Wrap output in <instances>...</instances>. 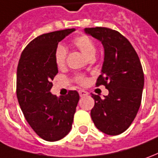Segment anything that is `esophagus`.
<instances>
[{
	"mask_svg": "<svg viewBox=\"0 0 158 158\" xmlns=\"http://www.w3.org/2000/svg\"><path fill=\"white\" fill-rule=\"evenodd\" d=\"M78 92H79V94H80V96H81V97L87 96V95L89 94V92H87V91H85V90H79Z\"/></svg>",
	"mask_w": 158,
	"mask_h": 158,
	"instance_id": "obj_1",
	"label": "esophagus"
}]
</instances>
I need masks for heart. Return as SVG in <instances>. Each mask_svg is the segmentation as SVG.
Returning a JSON list of instances; mask_svg holds the SVG:
<instances>
[{"label": "heart", "mask_w": 158, "mask_h": 158, "mask_svg": "<svg viewBox=\"0 0 158 158\" xmlns=\"http://www.w3.org/2000/svg\"><path fill=\"white\" fill-rule=\"evenodd\" d=\"M73 44L87 57L94 58L96 52V46L92 39L87 35H80L75 38L73 40ZM67 51L63 45H58L55 51V61L58 67H63L66 63ZM75 80L77 83L81 85H86L88 83V79L85 77L78 75L75 77Z\"/></svg>", "instance_id": "1"}]
</instances>
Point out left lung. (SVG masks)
<instances>
[{
    "instance_id": "1",
    "label": "left lung",
    "mask_w": 158,
    "mask_h": 158,
    "mask_svg": "<svg viewBox=\"0 0 158 158\" xmlns=\"http://www.w3.org/2000/svg\"><path fill=\"white\" fill-rule=\"evenodd\" d=\"M84 31L104 47L102 75L96 86L104 85L109 91L104 99L92 94L94 106L91 118L101 131L118 135L131 126L141 104L144 82L142 65L131 43L118 31L106 27Z\"/></svg>"
}]
</instances>
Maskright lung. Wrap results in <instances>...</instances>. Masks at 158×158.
I'll use <instances>...</instances> for the list:
<instances>
[{"mask_svg":"<svg viewBox=\"0 0 158 158\" xmlns=\"http://www.w3.org/2000/svg\"><path fill=\"white\" fill-rule=\"evenodd\" d=\"M74 31L65 29L37 37L24 49L18 64L16 94L20 108L32 130L49 142L60 140L70 131L80 98L76 90L59 97L50 92L58 73L55 51Z\"/></svg>","mask_w":158,"mask_h":158,"instance_id":"right-lung-1","label":"right lung"}]
</instances>
